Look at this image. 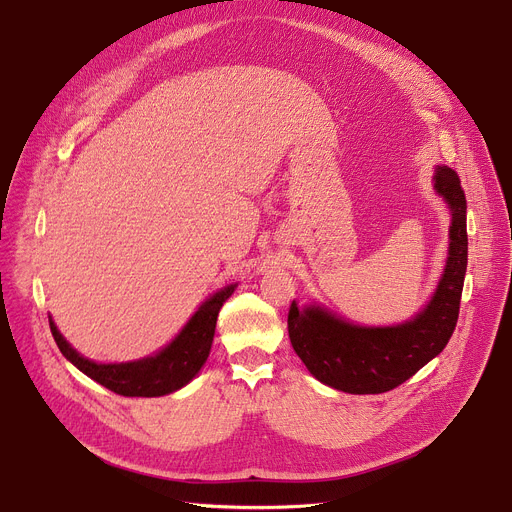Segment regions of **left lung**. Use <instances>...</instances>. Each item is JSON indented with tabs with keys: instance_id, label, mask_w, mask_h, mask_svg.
Here are the masks:
<instances>
[{
	"instance_id": "1",
	"label": "left lung",
	"mask_w": 512,
	"mask_h": 512,
	"mask_svg": "<svg viewBox=\"0 0 512 512\" xmlns=\"http://www.w3.org/2000/svg\"><path fill=\"white\" fill-rule=\"evenodd\" d=\"M433 182L452 210V227L444 275L423 312L405 324L367 328L320 306L300 310L291 302V346L320 383L352 395L387 393L440 354L454 334L468 265L466 194L458 174L448 166L435 168Z\"/></svg>"
}]
</instances>
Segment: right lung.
Returning a JSON list of instances; mask_svg holds the SVG:
<instances>
[{"label":"right lung","instance_id":"obj_1","mask_svg":"<svg viewBox=\"0 0 512 512\" xmlns=\"http://www.w3.org/2000/svg\"><path fill=\"white\" fill-rule=\"evenodd\" d=\"M237 285H229L210 296L188 320L182 332L158 354L121 364H97L81 356L58 332L50 318V332L60 352L79 371L123 397H162L188 385L208 358L216 318Z\"/></svg>","mask_w":512,"mask_h":512}]
</instances>
